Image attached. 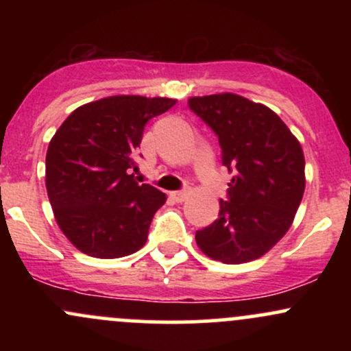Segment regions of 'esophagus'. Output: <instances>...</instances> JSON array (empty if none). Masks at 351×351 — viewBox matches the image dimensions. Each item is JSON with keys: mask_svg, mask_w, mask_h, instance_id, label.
<instances>
[{"mask_svg": "<svg viewBox=\"0 0 351 351\" xmlns=\"http://www.w3.org/2000/svg\"><path fill=\"white\" fill-rule=\"evenodd\" d=\"M189 193H191V191H189V188L186 186V188L180 189V191H173L171 196H173V198H175V201H178V203H183V201L188 198Z\"/></svg>", "mask_w": 351, "mask_h": 351, "instance_id": "obj_1", "label": "esophagus"}]
</instances>
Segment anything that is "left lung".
<instances>
[{"label": "left lung", "instance_id": "1", "mask_svg": "<svg viewBox=\"0 0 351 351\" xmlns=\"http://www.w3.org/2000/svg\"><path fill=\"white\" fill-rule=\"evenodd\" d=\"M188 107L215 132L223 165L234 173L217 219L196 231V244L224 264L257 259L289 231L304 196L299 140L271 108L241 95L191 97Z\"/></svg>", "mask_w": 351, "mask_h": 351}]
</instances>
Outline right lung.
Returning <instances> with one entry per match:
<instances>
[{"instance_id": "right-lung-1", "label": "right lung", "mask_w": 351, "mask_h": 351, "mask_svg": "<svg viewBox=\"0 0 351 351\" xmlns=\"http://www.w3.org/2000/svg\"><path fill=\"white\" fill-rule=\"evenodd\" d=\"M176 100L114 95L75 108L52 136L46 188L60 231L99 259L142 249L167 196L134 178L145 125Z\"/></svg>"}]
</instances>
